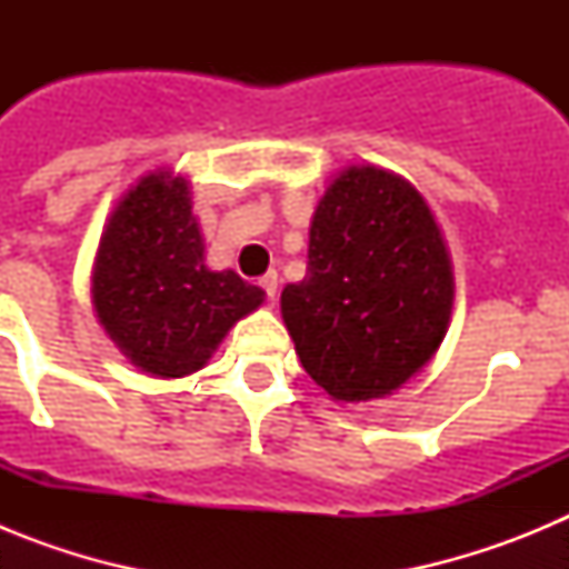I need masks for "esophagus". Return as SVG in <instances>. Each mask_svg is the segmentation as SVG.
Wrapping results in <instances>:
<instances>
[{
	"label": "esophagus",
	"instance_id": "1",
	"mask_svg": "<svg viewBox=\"0 0 569 569\" xmlns=\"http://www.w3.org/2000/svg\"><path fill=\"white\" fill-rule=\"evenodd\" d=\"M259 284H261V290L268 293V299L276 301V293H279V276H276V270H268V273L261 276Z\"/></svg>",
	"mask_w": 569,
	"mask_h": 569
}]
</instances>
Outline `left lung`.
<instances>
[{"instance_id": "1", "label": "left lung", "mask_w": 569, "mask_h": 569, "mask_svg": "<svg viewBox=\"0 0 569 569\" xmlns=\"http://www.w3.org/2000/svg\"><path fill=\"white\" fill-rule=\"evenodd\" d=\"M453 264L425 196L376 164L341 170L316 204L308 273L281 290L301 367L336 401L399 390L433 359Z\"/></svg>"}]
</instances>
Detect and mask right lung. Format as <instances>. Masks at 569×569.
Listing matches in <instances>:
<instances>
[{"mask_svg":"<svg viewBox=\"0 0 569 569\" xmlns=\"http://www.w3.org/2000/svg\"><path fill=\"white\" fill-rule=\"evenodd\" d=\"M184 176H142L110 213L93 261V308L104 333L144 373L182 379L208 365L264 290L210 270Z\"/></svg>","mask_w":569,"mask_h":569,"instance_id":"1","label":"right lung"}]
</instances>
